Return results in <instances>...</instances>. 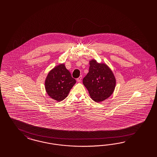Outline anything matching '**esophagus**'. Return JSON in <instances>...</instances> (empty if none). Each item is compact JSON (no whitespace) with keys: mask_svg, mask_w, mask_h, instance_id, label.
Instances as JSON below:
<instances>
[{"mask_svg":"<svg viewBox=\"0 0 157 157\" xmlns=\"http://www.w3.org/2000/svg\"><path fill=\"white\" fill-rule=\"evenodd\" d=\"M82 76L81 75L78 78H77L76 80H77V81H78V82H81V81H82Z\"/></svg>","mask_w":157,"mask_h":157,"instance_id":"obj_1","label":"esophagus"}]
</instances>
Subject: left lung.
I'll list each match as a JSON object with an SVG mask.
<instances>
[{
  "instance_id": "8db88e82",
  "label": "left lung",
  "mask_w": 157,
  "mask_h": 157,
  "mask_svg": "<svg viewBox=\"0 0 157 157\" xmlns=\"http://www.w3.org/2000/svg\"><path fill=\"white\" fill-rule=\"evenodd\" d=\"M83 83L92 100L99 102L112 94L116 79L113 72L106 64L92 60L90 61L89 71L83 79Z\"/></svg>"
}]
</instances>
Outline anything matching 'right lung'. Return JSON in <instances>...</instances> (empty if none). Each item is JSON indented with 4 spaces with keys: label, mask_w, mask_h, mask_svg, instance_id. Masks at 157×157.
<instances>
[{
    "label": "right lung",
    "mask_w": 157,
    "mask_h": 157,
    "mask_svg": "<svg viewBox=\"0 0 157 157\" xmlns=\"http://www.w3.org/2000/svg\"><path fill=\"white\" fill-rule=\"evenodd\" d=\"M76 80L65 65L61 64L55 67L48 74L45 86L48 94L53 100L61 101L68 94Z\"/></svg>",
    "instance_id": "obj_1"
}]
</instances>
